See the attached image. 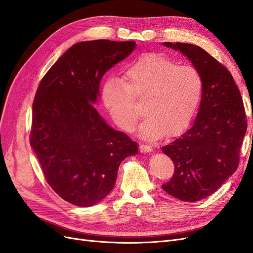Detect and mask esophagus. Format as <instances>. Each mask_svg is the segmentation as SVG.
<instances>
[{"label":"esophagus","mask_w":253,"mask_h":253,"mask_svg":"<svg viewBox=\"0 0 253 253\" xmlns=\"http://www.w3.org/2000/svg\"><path fill=\"white\" fill-rule=\"evenodd\" d=\"M139 150L141 153H149L153 150V148L151 147V145H148V144H140L139 145Z\"/></svg>","instance_id":"34e87169"}]
</instances>
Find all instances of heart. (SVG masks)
<instances>
[{
    "label": "heart",
    "instance_id": "obj_1",
    "mask_svg": "<svg viewBox=\"0 0 253 253\" xmlns=\"http://www.w3.org/2000/svg\"><path fill=\"white\" fill-rule=\"evenodd\" d=\"M203 77L193 65L150 52L128 63L122 80L109 78L102 87V102L120 128L131 131L140 117L136 100H144L148 115L140 135L157 139L174 136L192 120L203 93Z\"/></svg>",
    "mask_w": 253,
    "mask_h": 253
}]
</instances>
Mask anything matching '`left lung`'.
I'll use <instances>...</instances> for the list:
<instances>
[{"label": "left lung", "instance_id": "obj_1", "mask_svg": "<svg viewBox=\"0 0 253 253\" xmlns=\"http://www.w3.org/2000/svg\"><path fill=\"white\" fill-rule=\"evenodd\" d=\"M164 45L180 50L203 77L202 101L194 125L162 148L175 168L163 189L177 200L197 202L218 190L239 167L247 131L246 112L240 90L225 65L193 44Z\"/></svg>", "mask_w": 253, "mask_h": 253}]
</instances>
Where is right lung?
<instances>
[{
	"instance_id": "add662e5",
	"label": "right lung",
	"mask_w": 253,
	"mask_h": 253,
	"mask_svg": "<svg viewBox=\"0 0 253 253\" xmlns=\"http://www.w3.org/2000/svg\"><path fill=\"white\" fill-rule=\"evenodd\" d=\"M134 41L73 45L42 78L33 103L30 145L45 179L64 201L93 206L113 190L137 143L105 124L93 103L102 76L131 53Z\"/></svg>"
}]
</instances>
